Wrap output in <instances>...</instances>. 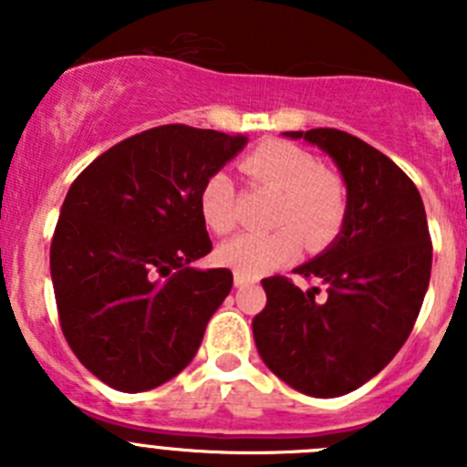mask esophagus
Masks as SVG:
<instances>
[{"label":"esophagus","mask_w":467,"mask_h":467,"mask_svg":"<svg viewBox=\"0 0 467 467\" xmlns=\"http://www.w3.org/2000/svg\"><path fill=\"white\" fill-rule=\"evenodd\" d=\"M253 283H257V280L250 278V275L234 274V285H236V287H245V285H253Z\"/></svg>","instance_id":"1"}]
</instances>
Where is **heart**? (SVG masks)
I'll return each mask as SVG.
<instances>
[{
	"label": "heart",
	"instance_id": "obj_1",
	"mask_svg": "<svg viewBox=\"0 0 467 467\" xmlns=\"http://www.w3.org/2000/svg\"><path fill=\"white\" fill-rule=\"evenodd\" d=\"M243 171L283 192L269 234H241L217 250V262L243 275H264L299 254L301 236L311 247L337 238L346 220V187L334 172L306 150L285 140H266L243 159ZM201 220L213 234H229L236 226V189L226 172L208 177L198 193Z\"/></svg>",
	"mask_w": 467,
	"mask_h": 467
}]
</instances>
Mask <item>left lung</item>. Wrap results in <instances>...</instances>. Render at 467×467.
<instances>
[{
  "instance_id": "8db88e82",
  "label": "left lung",
  "mask_w": 467,
  "mask_h": 467,
  "mask_svg": "<svg viewBox=\"0 0 467 467\" xmlns=\"http://www.w3.org/2000/svg\"><path fill=\"white\" fill-rule=\"evenodd\" d=\"M327 151L348 189L337 241L296 274L320 280L301 290L264 278L266 306L253 320L264 365L313 398H339L377 377L414 329L431 283L432 243L423 201L393 161L337 128L292 130Z\"/></svg>"
}]
</instances>
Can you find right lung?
Segmentation results:
<instances>
[{"instance_id": "right-lung-1", "label": "right lung", "mask_w": 467, "mask_h": 467, "mask_svg": "<svg viewBox=\"0 0 467 467\" xmlns=\"http://www.w3.org/2000/svg\"><path fill=\"white\" fill-rule=\"evenodd\" d=\"M245 135L168 123L133 135L69 187L51 241L60 329L90 374L138 393L182 372L231 292L229 269H192L213 250L198 193Z\"/></svg>"}]
</instances>
